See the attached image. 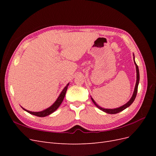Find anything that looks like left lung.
Wrapping results in <instances>:
<instances>
[{
	"instance_id": "obj_1",
	"label": "left lung",
	"mask_w": 156,
	"mask_h": 156,
	"mask_svg": "<svg viewBox=\"0 0 156 156\" xmlns=\"http://www.w3.org/2000/svg\"><path fill=\"white\" fill-rule=\"evenodd\" d=\"M133 55V60H134V63L135 65V67H136V84H135V87L134 88V91L133 93V95H132L131 98L130 100L127 101L126 104H124V105H122L120 107H118V108H102L100 106H99L97 103H96V101L94 100V99L91 97V100L92 101V102L94 103V104L98 108H100V110L103 111V112H105L106 113H108V114H116V113H119L122 111H124V109H126V108H127L128 107H129L131 104L132 103H133L135 100V99L136 98V93H137V90H138V85H139V79H140V77H139V68H138V66L136 65L135 61V56L134 54Z\"/></svg>"
}]
</instances>
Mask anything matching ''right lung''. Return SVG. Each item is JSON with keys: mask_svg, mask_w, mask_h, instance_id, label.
Instances as JSON below:
<instances>
[{"mask_svg": "<svg viewBox=\"0 0 156 156\" xmlns=\"http://www.w3.org/2000/svg\"><path fill=\"white\" fill-rule=\"evenodd\" d=\"M69 83H68L66 84V86L64 88V89L62 90V91L61 92L59 96L58 97L57 99H56V100L55 101V103H53V104L51 106H50L49 107L47 108L46 109H45V110H43V111H40V112H32V111H28V110L25 109V108L22 107L21 106V107H22V108H23V110H25L27 112L30 113V114L33 115H35L36 116L45 117L46 116H48V115H51V113H53V112H55L59 107V106L61 105V103H62V102L63 101V100H64V98L65 97L66 93V91H67V89H68V87L69 85Z\"/></svg>", "mask_w": 156, "mask_h": 156, "instance_id": "add662e5", "label": "right lung"}]
</instances>
